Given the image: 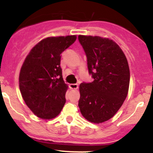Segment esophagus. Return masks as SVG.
<instances>
[{
	"mask_svg": "<svg viewBox=\"0 0 153 153\" xmlns=\"http://www.w3.org/2000/svg\"><path fill=\"white\" fill-rule=\"evenodd\" d=\"M69 87L71 89L76 90V89H78V85H77V84H70Z\"/></svg>",
	"mask_w": 153,
	"mask_h": 153,
	"instance_id": "1",
	"label": "esophagus"
}]
</instances>
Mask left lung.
<instances>
[{
    "instance_id": "1",
    "label": "left lung",
    "mask_w": 153,
    "mask_h": 153,
    "mask_svg": "<svg viewBox=\"0 0 153 153\" xmlns=\"http://www.w3.org/2000/svg\"><path fill=\"white\" fill-rule=\"evenodd\" d=\"M78 39L94 79L80 84L79 108L89 121L102 123L116 114L127 96L130 81L127 59L111 39L85 35H79Z\"/></svg>"
}]
</instances>
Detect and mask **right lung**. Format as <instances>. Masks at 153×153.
I'll return each instance as SVG.
<instances>
[{"label": "right lung", "instance_id": "add662e5", "mask_svg": "<svg viewBox=\"0 0 153 153\" xmlns=\"http://www.w3.org/2000/svg\"><path fill=\"white\" fill-rule=\"evenodd\" d=\"M76 39V35L48 37L25 58L19 74V88L25 103L37 117L55 118L66 102L68 86L63 79L61 54Z\"/></svg>", "mask_w": 153, "mask_h": 153}]
</instances>
